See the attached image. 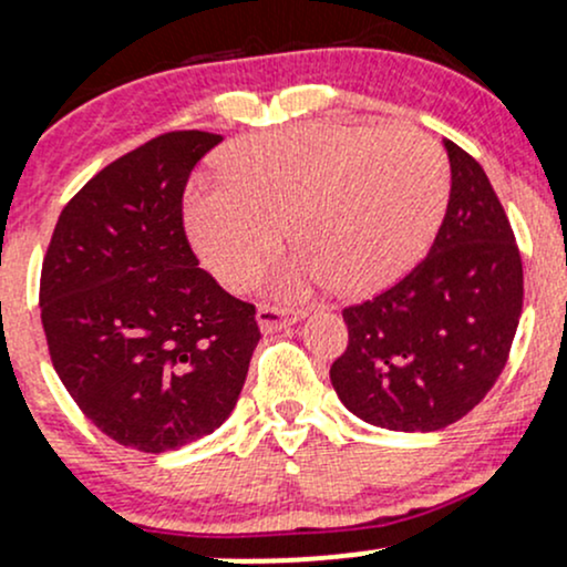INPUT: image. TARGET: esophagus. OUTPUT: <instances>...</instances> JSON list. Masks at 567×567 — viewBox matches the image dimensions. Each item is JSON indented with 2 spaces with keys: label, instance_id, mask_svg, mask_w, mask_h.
I'll list each match as a JSON object with an SVG mask.
<instances>
[{
  "label": "esophagus",
  "instance_id": "esophagus-1",
  "mask_svg": "<svg viewBox=\"0 0 567 567\" xmlns=\"http://www.w3.org/2000/svg\"><path fill=\"white\" fill-rule=\"evenodd\" d=\"M303 317H306L303 309L296 311V309H285V306L264 303V306H258L256 320H258V328H261L264 333H277V330L288 328V324L303 320Z\"/></svg>",
  "mask_w": 567,
  "mask_h": 567
}]
</instances>
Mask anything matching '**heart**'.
<instances>
[{
  "label": "heart",
  "mask_w": 567,
  "mask_h": 567,
  "mask_svg": "<svg viewBox=\"0 0 567 567\" xmlns=\"http://www.w3.org/2000/svg\"><path fill=\"white\" fill-rule=\"evenodd\" d=\"M220 181L186 205L199 256L239 290L288 220L301 252L271 277L282 296L333 279L343 292L386 288L424 258L451 199L445 152L413 127L306 122L256 135L220 159Z\"/></svg>",
  "instance_id": "heart-1"
}]
</instances>
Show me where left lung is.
Listing matches in <instances>:
<instances>
[{
    "mask_svg": "<svg viewBox=\"0 0 567 567\" xmlns=\"http://www.w3.org/2000/svg\"><path fill=\"white\" fill-rule=\"evenodd\" d=\"M451 199L429 256L370 301L347 306V351L330 368L357 419L437 432L464 419L509 360L523 258L480 162L453 141Z\"/></svg>",
    "mask_w": 567,
    "mask_h": 567,
    "instance_id": "obj_1",
    "label": "left lung"
}]
</instances>
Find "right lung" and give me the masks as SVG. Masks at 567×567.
<instances>
[{"mask_svg": "<svg viewBox=\"0 0 567 567\" xmlns=\"http://www.w3.org/2000/svg\"><path fill=\"white\" fill-rule=\"evenodd\" d=\"M224 141L175 130L114 159L58 218L39 279L50 360L106 437L165 453L231 415L261 330L199 269L184 229L194 165Z\"/></svg>", "mask_w": 567, "mask_h": 567, "instance_id": "1", "label": "right lung"}]
</instances>
